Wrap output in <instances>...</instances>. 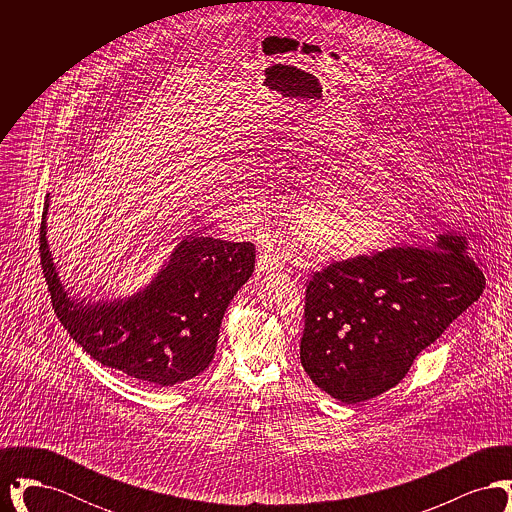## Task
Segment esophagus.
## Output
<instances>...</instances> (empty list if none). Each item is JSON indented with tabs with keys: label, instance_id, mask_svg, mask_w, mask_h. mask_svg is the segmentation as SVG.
I'll return each instance as SVG.
<instances>
[{
	"label": "esophagus",
	"instance_id": "1",
	"mask_svg": "<svg viewBox=\"0 0 512 512\" xmlns=\"http://www.w3.org/2000/svg\"><path fill=\"white\" fill-rule=\"evenodd\" d=\"M278 268H282V259L270 247L261 245V255L257 259V270L268 272V270H278Z\"/></svg>",
	"mask_w": 512,
	"mask_h": 512
}]
</instances>
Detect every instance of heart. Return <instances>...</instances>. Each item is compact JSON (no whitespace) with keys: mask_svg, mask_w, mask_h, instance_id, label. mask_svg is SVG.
<instances>
[{"mask_svg":"<svg viewBox=\"0 0 512 512\" xmlns=\"http://www.w3.org/2000/svg\"><path fill=\"white\" fill-rule=\"evenodd\" d=\"M303 195L293 213V234L320 257H353L386 244L401 222V194L386 167L355 172L332 167Z\"/></svg>","mask_w":512,"mask_h":512,"instance_id":"b5f03b06","label":"heart"}]
</instances>
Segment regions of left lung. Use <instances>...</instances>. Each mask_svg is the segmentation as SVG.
<instances>
[{"label":"left lung","instance_id":"left-lung-1","mask_svg":"<svg viewBox=\"0 0 512 512\" xmlns=\"http://www.w3.org/2000/svg\"><path fill=\"white\" fill-rule=\"evenodd\" d=\"M484 288L457 234L336 261L307 282L301 365L334 399H372L395 388Z\"/></svg>","mask_w":512,"mask_h":512}]
</instances>
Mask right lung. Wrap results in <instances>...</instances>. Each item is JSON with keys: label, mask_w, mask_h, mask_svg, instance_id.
Listing matches in <instances>:
<instances>
[{"label": "right lung", "mask_w": 512, "mask_h": 512, "mask_svg": "<svg viewBox=\"0 0 512 512\" xmlns=\"http://www.w3.org/2000/svg\"><path fill=\"white\" fill-rule=\"evenodd\" d=\"M40 257L51 303L90 357L157 386L182 384L211 365L228 303L255 268V245L186 236L142 292L113 301L76 299L59 280L46 238Z\"/></svg>", "instance_id": "right-lung-1"}]
</instances>
